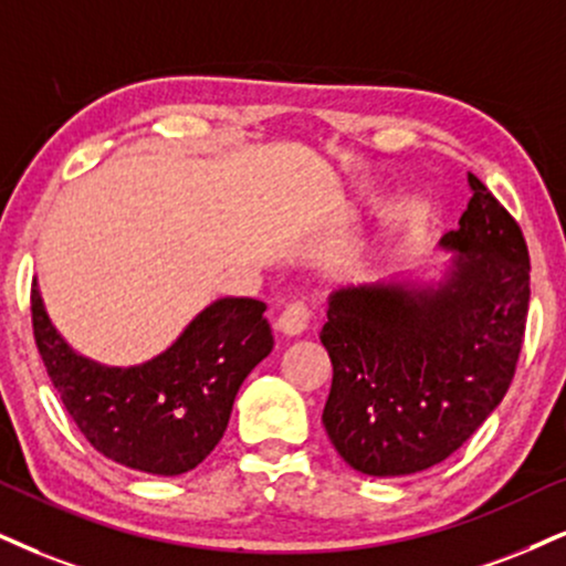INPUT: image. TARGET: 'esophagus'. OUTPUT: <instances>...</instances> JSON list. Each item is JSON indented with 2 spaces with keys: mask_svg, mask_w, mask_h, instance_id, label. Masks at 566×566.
Returning <instances> with one entry per match:
<instances>
[{
  "mask_svg": "<svg viewBox=\"0 0 566 566\" xmlns=\"http://www.w3.org/2000/svg\"><path fill=\"white\" fill-rule=\"evenodd\" d=\"M310 317H312L310 306H306L304 302H291L281 312V317H277V331H281L285 338L302 336V333L306 331V325H310Z\"/></svg>",
  "mask_w": 566,
  "mask_h": 566,
  "instance_id": "34e87169",
  "label": "esophagus"
}]
</instances>
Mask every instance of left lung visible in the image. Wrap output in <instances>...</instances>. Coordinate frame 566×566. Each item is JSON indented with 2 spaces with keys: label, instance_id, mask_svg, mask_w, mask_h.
I'll use <instances>...</instances> for the list:
<instances>
[{
  "label": "left lung",
  "instance_id": "left-lung-1",
  "mask_svg": "<svg viewBox=\"0 0 566 566\" xmlns=\"http://www.w3.org/2000/svg\"><path fill=\"white\" fill-rule=\"evenodd\" d=\"M472 199L441 239L457 251L436 285L340 289L319 340L333 365L323 424L348 467L373 478L443 462L512 386L530 302L517 220L470 172Z\"/></svg>",
  "mask_w": 566,
  "mask_h": 566
}]
</instances>
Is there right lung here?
<instances>
[{
  "mask_svg": "<svg viewBox=\"0 0 566 566\" xmlns=\"http://www.w3.org/2000/svg\"><path fill=\"white\" fill-rule=\"evenodd\" d=\"M264 310L256 298H218L155 359L107 367L67 346L36 281L31 289L33 338L67 415L107 459L163 478L193 470L220 443L241 382L272 352Z\"/></svg>",
  "mask_w": 566,
  "mask_h": 566,
  "instance_id": "right-lung-1",
  "label": "right lung"
}]
</instances>
